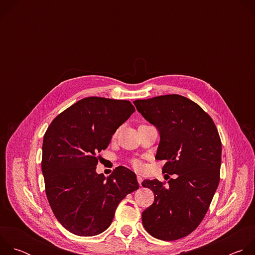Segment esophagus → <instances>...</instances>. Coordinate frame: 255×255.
<instances>
[{
    "mask_svg": "<svg viewBox=\"0 0 255 255\" xmlns=\"http://www.w3.org/2000/svg\"><path fill=\"white\" fill-rule=\"evenodd\" d=\"M137 180H138V184L141 186V184H142V181H143V178L140 176V175H137Z\"/></svg>",
    "mask_w": 255,
    "mask_h": 255,
    "instance_id": "1",
    "label": "esophagus"
}]
</instances>
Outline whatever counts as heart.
Segmentation results:
<instances>
[{"label":"heart","instance_id":"1","mask_svg":"<svg viewBox=\"0 0 255 255\" xmlns=\"http://www.w3.org/2000/svg\"><path fill=\"white\" fill-rule=\"evenodd\" d=\"M133 165H134L136 168H141V167H142V164H141V162H140V161H138V160H135V161H133Z\"/></svg>","mask_w":255,"mask_h":255}]
</instances>
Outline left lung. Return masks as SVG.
<instances>
[{
    "label": "left lung",
    "mask_w": 255,
    "mask_h": 255,
    "mask_svg": "<svg viewBox=\"0 0 255 255\" xmlns=\"http://www.w3.org/2000/svg\"><path fill=\"white\" fill-rule=\"evenodd\" d=\"M133 103L159 133L155 158L166 160L162 172L176 174L168 188L158 179L142 181L154 194L153 204L142 212L143 226L157 239L186 237L204 219L219 185V133L212 118L186 97L165 95Z\"/></svg>",
    "instance_id": "obj_1"
}]
</instances>
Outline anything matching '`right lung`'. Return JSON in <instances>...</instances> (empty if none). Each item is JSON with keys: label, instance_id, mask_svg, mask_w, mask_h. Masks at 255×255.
Segmentation results:
<instances>
[{"label": "right lung", "instance_id": "right-lung-1", "mask_svg": "<svg viewBox=\"0 0 255 255\" xmlns=\"http://www.w3.org/2000/svg\"><path fill=\"white\" fill-rule=\"evenodd\" d=\"M135 112L129 101L89 97L60 113L42 144V173L49 205L59 223L79 236H94L111 225L119 203L139 188L136 174L118 166L97 173L98 154Z\"/></svg>", "mask_w": 255, "mask_h": 255}]
</instances>
